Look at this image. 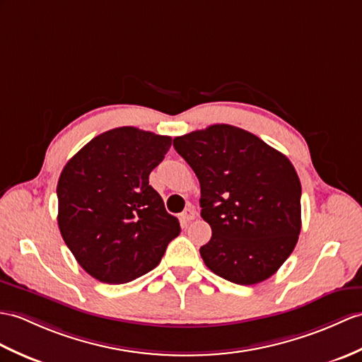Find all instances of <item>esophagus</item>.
I'll use <instances>...</instances> for the list:
<instances>
[{"instance_id": "34e87169", "label": "esophagus", "mask_w": 362, "mask_h": 362, "mask_svg": "<svg viewBox=\"0 0 362 362\" xmlns=\"http://www.w3.org/2000/svg\"><path fill=\"white\" fill-rule=\"evenodd\" d=\"M180 219L183 223H189L191 221L196 219V211L194 208H187L185 211L180 214Z\"/></svg>"}]
</instances>
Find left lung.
<instances>
[{
	"instance_id": "8db88e82",
	"label": "left lung",
	"mask_w": 362,
	"mask_h": 362,
	"mask_svg": "<svg viewBox=\"0 0 362 362\" xmlns=\"http://www.w3.org/2000/svg\"><path fill=\"white\" fill-rule=\"evenodd\" d=\"M173 145L200 183V216L211 239L205 265L223 279L255 285L273 276L300 233V182L279 151L245 129L211 124Z\"/></svg>"
}]
</instances>
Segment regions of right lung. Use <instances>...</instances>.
I'll list each match as a JSON object with an SVG mask.
<instances>
[{
	"label": "right lung",
	"instance_id": "obj_1",
	"mask_svg": "<svg viewBox=\"0 0 362 362\" xmlns=\"http://www.w3.org/2000/svg\"><path fill=\"white\" fill-rule=\"evenodd\" d=\"M171 137L132 126L92 139L66 163L57 185L58 228L83 270L105 284L151 272L180 234L149 174Z\"/></svg>",
	"mask_w": 362,
	"mask_h": 362
}]
</instances>
